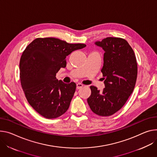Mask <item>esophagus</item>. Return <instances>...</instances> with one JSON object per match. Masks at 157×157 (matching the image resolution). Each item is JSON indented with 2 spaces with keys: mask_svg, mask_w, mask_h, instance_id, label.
<instances>
[{
  "mask_svg": "<svg viewBox=\"0 0 157 157\" xmlns=\"http://www.w3.org/2000/svg\"><path fill=\"white\" fill-rule=\"evenodd\" d=\"M83 86H84V85H83L82 84H81V83H78V84H76V88H77L78 90L81 89V88H82L83 87Z\"/></svg>",
  "mask_w": 157,
  "mask_h": 157,
  "instance_id": "esophagus-1",
  "label": "esophagus"
}]
</instances>
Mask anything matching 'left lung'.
<instances>
[{
    "instance_id": "1",
    "label": "left lung",
    "mask_w": 157,
    "mask_h": 157,
    "mask_svg": "<svg viewBox=\"0 0 157 157\" xmlns=\"http://www.w3.org/2000/svg\"><path fill=\"white\" fill-rule=\"evenodd\" d=\"M95 44L105 51L101 73L105 88L100 91L91 86L87 101L96 115L109 117L119 111L133 93L138 73L136 59L124 39L108 37Z\"/></svg>"
}]
</instances>
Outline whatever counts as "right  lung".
<instances>
[{
  "instance_id": "right-lung-1",
  "label": "right lung",
  "mask_w": 157,
  "mask_h": 157,
  "mask_svg": "<svg viewBox=\"0 0 157 157\" xmlns=\"http://www.w3.org/2000/svg\"><path fill=\"white\" fill-rule=\"evenodd\" d=\"M86 46L54 37L37 38L23 51L19 63L21 86L28 103L41 116L57 118L69 108L76 84L58 81L56 75L66 66L67 56Z\"/></svg>"
}]
</instances>
